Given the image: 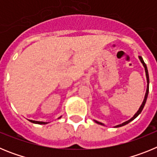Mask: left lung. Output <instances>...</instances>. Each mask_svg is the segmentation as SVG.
Here are the masks:
<instances>
[{"label":"left lung","mask_w":157,"mask_h":157,"mask_svg":"<svg viewBox=\"0 0 157 157\" xmlns=\"http://www.w3.org/2000/svg\"><path fill=\"white\" fill-rule=\"evenodd\" d=\"M139 59H140V60H141V63H142V64H143L144 67H145V75H146V78H147V89H146V93H145V98H144V101H143V102H142V104H141V107H140V108H139V109H138V112H136V113H135V115H134V116H133V117L131 118V119H130V120H127V121L124 122V123H122V124H120V125H117V126H116V127H123V126L126 125V124H127V123H130V122H131V121H132V120H134V119H135V118L137 117V116H138V115L140 114V113H141V111H142V109H143L144 106H145V102H146L147 98H148V94H149V73H148V69H147L146 64H145V62H144V60H143V59H142V57H141V56H139ZM94 121H95L96 123H98V124H101V125H104L103 123H101V122H98V121H97V120H94Z\"/></svg>","instance_id":"1"}]
</instances>
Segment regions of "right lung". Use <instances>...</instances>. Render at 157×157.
<instances>
[{
  "label": "right lung",
  "instance_id": "obj_1",
  "mask_svg": "<svg viewBox=\"0 0 157 157\" xmlns=\"http://www.w3.org/2000/svg\"><path fill=\"white\" fill-rule=\"evenodd\" d=\"M60 118V117H59ZM30 122H31V123H37V124H46V123H45V122H40V121H34V120H29Z\"/></svg>",
  "mask_w": 157,
  "mask_h": 157
}]
</instances>
